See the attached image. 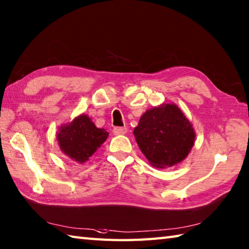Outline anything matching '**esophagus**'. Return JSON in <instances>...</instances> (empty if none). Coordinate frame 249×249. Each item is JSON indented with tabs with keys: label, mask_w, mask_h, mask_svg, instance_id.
I'll return each instance as SVG.
<instances>
[{
	"label": "esophagus",
	"mask_w": 249,
	"mask_h": 249,
	"mask_svg": "<svg viewBox=\"0 0 249 249\" xmlns=\"http://www.w3.org/2000/svg\"><path fill=\"white\" fill-rule=\"evenodd\" d=\"M112 133L115 135H121V134H125L126 133V128L125 126H116L112 130Z\"/></svg>",
	"instance_id": "esophagus-1"
}]
</instances>
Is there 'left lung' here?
<instances>
[{"mask_svg":"<svg viewBox=\"0 0 249 249\" xmlns=\"http://www.w3.org/2000/svg\"><path fill=\"white\" fill-rule=\"evenodd\" d=\"M133 134L141 152L158 169L184 160L194 146L196 137L193 124L173 103H162L145 111Z\"/></svg>","mask_w":249,"mask_h":249,"instance_id":"left-lung-1","label":"left lung"}]
</instances>
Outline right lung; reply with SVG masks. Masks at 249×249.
Listing matches in <instances>:
<instances>
[{"label":"right lung","instance_id":"right-lung-1","mask_svg":"<svg viewBox=\"0 0 249 249\" xmlns=\"http://www.w3.org/2000/svg\"><path fill=\"white\" fill-rule=\"evenodd\" d=\"M105 129L96 128L90 117L81 114L58 128L56 140L64 155L79 163L89 160L108 138Z\"/></svg>","mask_w":249,"mask_h":249}]
</instances>
